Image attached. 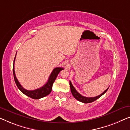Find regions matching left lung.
<instances>
[{
    "label": "left lung",
    "instance_id": "left-lung-1",
    "mask_svg": "<svg viewBox=\"0 0 130 130\" xmlns=\"http://www.w3.org/2000/svg\"><path fill=\"white\" fill-rule=\"evenodd\" d=\"M69 85H70V88H71V93H72V95L74 96V98H75L76 100H77L78 101H79L80 102H83V103H91V102H94V101H95L98 98L101 97V96L104 95L105 93L107 92V91L108 89V88L106 89V90L104 91V92H103L101 94L99 95L98 96H95V97H86V96H84L78 93L76 90L75 89V88L74 87V86L72 85V83H71V81H69Z\"/></svg>",
    "mask_w": 130,
    "mask_h": 130
}]
</instances>
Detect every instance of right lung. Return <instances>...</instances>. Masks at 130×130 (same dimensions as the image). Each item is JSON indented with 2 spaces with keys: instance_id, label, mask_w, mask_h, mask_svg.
Masks as SVG:
<instances>
[{
  "instance_id": "obj_1",
  "label": "right lung",
  "mask_w": 130,
  "mask_h": 130,
  "mask_svg": "<svg viewBox=\"0 0 130 130\" xmlns=\"http://www.w3.org/2000/svg\"><path fill=\"white\" fill-rule=\"evenodd\" d=\"M15 57H14V61H13V76H14V79L15 81V83L17 85L18 88L22 92L23 94L26 95L28 96L29 97L35 100H38L42 98L43 97H45V96L47 95L50 94L51 91L52 89V85L54 83L55 81L56 77H57L58 75L60 72V71L63 69V68L61 67H57L54 69V70L52 71V73H51L50 76H49V79L47 80V82L46 84H45L43 87L40 88L35 89V90L32 91H29L26 90L25 88L22 87V85L20 84L19 82L18 81L17 78H16L15 72H14V61H15Z\"/></svg>"
}]
</instances>
